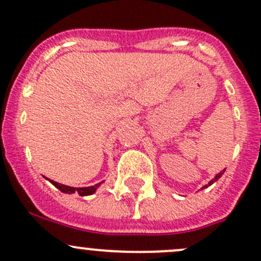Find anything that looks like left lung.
<instances>
[{"label":"left lung","mask_w":261,"mask_h":261,"mask_svg":"<svg viewBox=\"0 0 261 261\" xmlns=\"http://www.w3.org/2000/svg\"><path fill=\"white\" fill-rule=\"evenodd\" d=\"M223 173H225V169H223V170H221V172H220V173H218V174H217V175H216V177H215V178H213V179H212V180H210V181H208V184H206V186H203V187H202V188H201V189H204V188H207V187L212 186V184H213V183H215V181H217L218 179H220V178H221V177H222V174H223Z\"/></svg>","instance_id":"1"}]
</instances>
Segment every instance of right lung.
<instances>
[{
	"label": "right lung",
	"instance_id": "1",
	"mask_svg": "<svg viewBox=\"0 0 261 261\" xmlns=\"http://www.w3.org/2000/svg\"><path fill=\"white\" fill-rule=\"evenodd\" d=\"M50 183L53 184L54 187H57L58 189H59L60 192H63V193H68V194H72V193H78L80 196H91V194H93L94 192L97 191V188H98L99 186H101L103 181H101V183L98 184H94V186H91V187H83V188H75V187H69V186H65V184H60L58 183V181H54L51 179H49V178H46Z\"/></svg>",
	"mask_w": 261,
	"mask_h": 261
}]
</instances>
